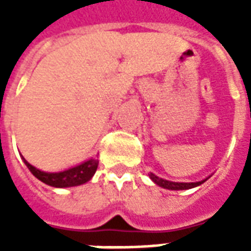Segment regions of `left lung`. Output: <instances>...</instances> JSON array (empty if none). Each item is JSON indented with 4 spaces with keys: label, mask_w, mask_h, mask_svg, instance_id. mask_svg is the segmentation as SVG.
Returning <instances> with one entry per match:
<instances>
[{
    "label": "left lung",
    "mask_w": 251,
    "mask_h": 251,
    "mask_svg": "<svg viewBox=\"0 0 251 251\" xmlns=\"http://www.w3.org/2000/svg\"><path fill=\"white\" fill-rule=\"evenodd\" d=\"M151 179L156 183L160 187L167 189H174V191H177V189H189L194 188V187H198V185L203 184L205 180H201V181H198V183H174V181H168V180H164L161 177H157L156 175L151 174Z\"/></svg>",
    "instance_id": "8db88e82"
}]
</instances>
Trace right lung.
Returning a JSON list of instances; mask_svg holds the SVG:
<instances>
[{
    "label": "right lung",
    "instance_id": "add662e5",
    "mask_svg": "<svg viewBox=\"0 0 251 251\" xmlns=\"http://www.w3.org/2000/svg\"><path fill=\"white\" fill-rule=\"evenodd\" d=\"M24 163L35 177H37L46 184L51 185V187H57V188H66V187H75V185L84 184L93 177L95 171L98 168V161L95 158H91V160H88L86 163L77 165V167L67 169V171H63V172H57V174L43 172L40 169L32 167L25 158Z\"/></svg>",
    "mask_w": 251,
    "mask_h": 251
}]
</instances>
